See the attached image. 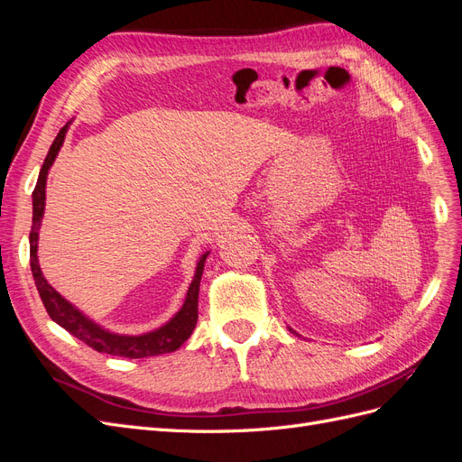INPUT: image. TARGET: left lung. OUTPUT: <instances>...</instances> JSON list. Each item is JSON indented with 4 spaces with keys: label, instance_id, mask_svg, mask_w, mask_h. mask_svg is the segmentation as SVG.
Instances as JSON below:
<instances>
[{
    "label": "left lung",
    "instance_id": "obj_1",
    "mask_svg": "<svg viewBox=\"0 0 462 462\" xmlns=\"http://www.w3.org/2000/svg\"><path fill=\"white\" fill-rule=\"evenodd\" d=\"M289 331H291V333H295V331H292V329H291V328H289Z\"/></svg>",
    "mask_w": 462,
    "mask_h": 462
}]
</instances>
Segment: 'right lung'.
<instances>
[{
  "label": "right lung",
  "mask_w": 462,
  "mask_h": 462,
  "mask_svg": "<svg viewBox=\"0 0 462 462\" xmlns=\"http://www.w3.org/2000/svg\"><path fill=\"white\" fill-rule=\"evenodd\" d=\"M69 129V123L55 136V141L48 152V156L42 165L38 183L32 192V229H31V270L36 289L40 292V299L44 302L50 318L60 324L63 329H67L71 335L82 343H87L97 353H107L114 356H125V358H146V356H158L165 353H173L183 345L190 333L194 331L199 319V291H200V279L204 272V262L209 253H204L197 262V272H194L192 283L187 291V297L180 310L158 329L143 333V335H121L114 333L100 324H96L94 319L82 314L75 304L69 302L65 297H61L58 291H55L48 279L44 277L38 263V233L42 226V217H44V208H46V180L50 167L53 165L55 158L63 146L65 133Z\"/></svg>",
  "instance_id": "right-lung-1"
}]
</instances>
